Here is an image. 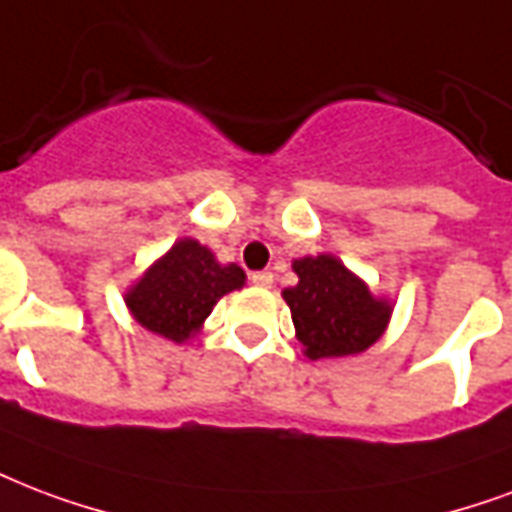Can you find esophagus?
<instances>
[{"mask_svg":"<svg viewBox=\"0 0 512 512\" xmlns=\"http://www.w3.org/2000/svg\"><path fill=\"white\" fill-rule=\"evenodd\" d=\"M249 279H252V284H255V287H263V290L273 287V273L271 271H257V273H252Z\"/></svg>","mask_w":512,"mask_h":512,"instance_id":"esophagus-1","label":"esophagus"}]
</instances>
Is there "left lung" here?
I'll return each mask as SVG.
<instances>
[{
	"mask_svg": "<svg viewBox=\"0 0 512 512\" xmlns=\"http://www.w3.org/2000/svg\"><path fill=\"white\" fill-rule=\"evenodd\" d=\"M298 284L282 290L295 335L308 360L354 357L386 333L395 303L378 298L335 255L319 252L292 260Z\"/></svg>",
	"mask_w": 512,
	"mask_h": 512,
	"instance_id": "obj_1",
	"label": "left lung"
}]
</instances>
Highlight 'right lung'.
<instances>
[{
  "label": "right lung",
  "mask_w": 512,
  "mask_h": 512,
  "mask_svg": "<svg viewBox=\"0 0 512 512\" xmlns=\"http://www.w3.org/2000/svg\"><path fill=\"white\" fill-rule=\"evenodd\" d=\"M244 282L247 273L239 265H222L212 249L185 236L128 287L123 300L144 330L185 343L201 333L217 300Z\"/></svg>",
  "instance_id": "1"
}]
</instances>
